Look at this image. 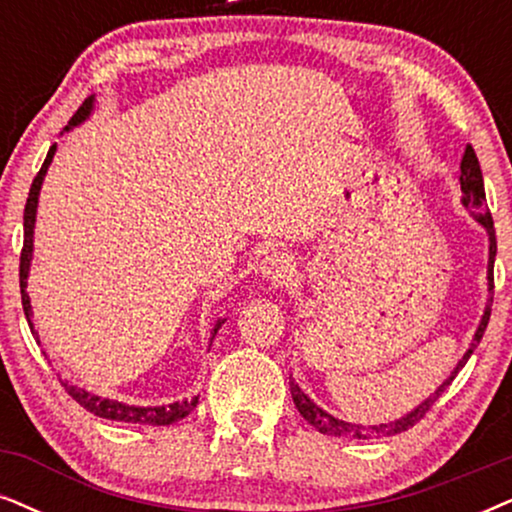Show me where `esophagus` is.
I'll list each match as a JSON object with an SVG mask.
<instances>
[{"instance_id": "obj_1", "label": "esophagus", "mask_w": 512, "mask_h": 512, "mask_svg": "<svg viewBox=\"0 0 512 512\" xmlns=\"http://www.w3.org/2000/svg\"><path fill=\"white\" fill-rule=\"evenodd\" d=\"M260 274L264 281L274 283V286H283L290 278L295 276V262L286 252H271L260 262Z\"/></svg>"}]
</instances>
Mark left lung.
Segmentation results:
<instances>
[{"instance_id": "left-lung-1", "label": "left lung", "mask_w": 512, "mask_h": 512, "mask_svg": "<svg viewBox=\"0 0 512 512\" xmlns=\"http://www.w3.org/2000/svg\"><path fill=\"white\" fill-rule=\"evenodd\" d=\"M461 191H463V208L470 212L472 219H475L477 224L484 226V231H487L489 236V264H487V290H489V297H487V304H484V314L480 319V326H477L475 335H472V342L468 347V352L463 354V359L458 361L454 371H451L449 378L444 380L442 385L437 387L435 392L430 394L428 399H423L416 409H411L409 413H404V416L397 418V420H390V423H378V425H361V423H347V420H340L331 416L328 411H323L321 406H316L312 399L307 397L300 390V385H295V380H290V394H293V401H295V409L300 411V416L307 420L309 425H314L316 430L323 432V435H333V437H349V439H373V437H390V435H397V432H404L413 428V425L418 423L420 418L425 416V413L430 411V406L435 404V401L442 397V392L446 387L451 385V380L456 378V373L461 371L465 366V361L470 359V354L475 352L477 345H480L484 331H487V323H489V316H491V302H494V260H496V231H494V219H491L489 210H487V200H484V179H482V170H480V160H477L475 151H472V146H465V153H463V160H461Z\"/></svg>"}]
</instances>
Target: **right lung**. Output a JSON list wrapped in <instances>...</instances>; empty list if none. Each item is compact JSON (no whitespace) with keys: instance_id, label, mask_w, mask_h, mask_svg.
Segmentation results:
<instances>
[{"instance_id":"add662e5","label":"right lung","mask_w":512,"mask_h":512,"mask_svg":"<svg viewBox=\"0 0 512 512\" xmlns=\"http://www.w3.org/2000/svg\"><path fill=\"white\" fill-rule=\"evenodd\" d=\"M94 96H89L87 101L82 103L80 108H77V113L70 118L68 127L63 129V132H70V129L82 125L84 120L89 118L94 111ZM54 153H56V144L49 148L47 153V160H44L42 170L37 172V177L32 179V186H30V193H28V203H25V212H23V250H21V300H23V312H25V319H28V326L30 331L35 328V323H32V304H30V295H28V276H30V262H32V248H35V222H37V203H40V191H42V181L47 177V170L51 165V160H54ZM224 319H219L215 323V328H212V338L210 342L215 340V335L219 328H222ZM35 338L40 340V335L35 333ZM66 387V392L73 397L77 404L84 406L89 413H94V416L99 418H108V420H122V423H141V425H172L177 423V420L186 418L189 413L196 409L198 404V397L193 399H184V401H174V404H167V406H132V404H122V401H115V399H106V397H99V394H92L87 390H82V387L77 385H70V383H63Z\"/></svg>"}]
</instances>
